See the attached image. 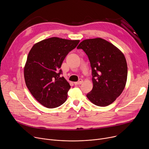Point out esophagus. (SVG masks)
<instances>
[{"instance_id": "1", "label": "esophagus", "mask_w": 149, "mask_h": 149, "mask_svg": "<svg viewBox=\"0 0 149 149\" xmlns=\"http://www.w3.org/2000/svg\"><path fill=\"white\" fill-rule=\"evenodd\" d=\"M83 80L82 79H79L78 81L75 82L74 84H75V85H79V84H81L83 83Z\"/></svg>"}]
</instances>
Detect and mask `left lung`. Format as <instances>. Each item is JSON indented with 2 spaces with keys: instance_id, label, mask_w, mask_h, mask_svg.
I'll list each match as a JSON object with an SVG mask.
<instances>
[{
  "instance_id": "1",
  "label": "left lung",
  "mask_w": 149,
  "mask_h": 149,
  "mask_svg": "<svg viewBox=\"0 0 149 149\" xmlns=\"http://www.w3.org/2000/svg\"><path fill=\"white\" fill-rule=\"evenodd\" d=\"M77 49L87 54L92 70L93 87L87 98L98 106L111 104L120 95L127 83L128 68L123 53L99 37L83 40Z\"/></svg>"
}]
</instances>
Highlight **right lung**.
Wrapping results in <instances>:
<instances>
[{
	"label": "right lung",
	"mask_w": 149,
	"mask_h": 149,
	"mask_svg": "<svg viewBox=\"0 0 149 149\" xmlns=\"http://www.w3.org/2000/svg\"><path fill=\"white\" fill-rule=\"evenodd\" d=\"M79 42V40L53 37L34 44L30 50L24 68L25 84L45 107L55 108L66 100L71 86L60 76V68L66 55Z\"/></svg>",
	"instance_id": "obj_1"
}]
</instances>
